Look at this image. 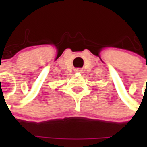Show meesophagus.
<instances>
[{"label": "esophagus", "instance_id": "esophagus-1", "mask_svg": "<svg viewBox=\"0 0 147 147\" xmlns=\"http://www.w3.org/2000/svg\"><path fill=\"white\" fill-rule=\"evenodd\" d=\"M76 72L77 73H82V70L80 69H76Z\"/></svg>", "mask_w": 147, "mask_h": 147}]
</instances>
